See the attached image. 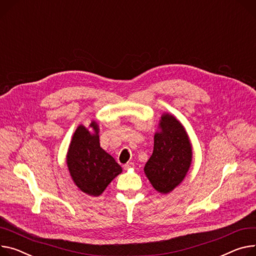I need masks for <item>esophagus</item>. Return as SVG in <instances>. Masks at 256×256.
I'll use <instances>...</instances> for the list:
<instances>
[{
  "mask_svg": "<svg viewBox=\"0 0 256 256\" xmlns=\"http://www.w3.org/2000/svg\"><path fill=\"white\" fill-rule=\"evenodd\" d=\"M133 166H134V164H133L132 162H128V163H126V164H124V165H123V168H124L125 170H128V169L132 168Z\"/></svg>",
  "mask_w": 256,
  "mask_h": 256,
  "instance_id": "obj_1",
  "label": "esophagus"
}]
</instances>
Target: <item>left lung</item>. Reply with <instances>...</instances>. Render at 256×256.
I'll list each match as a JSON object with an SVG mask.
<instances>
[{"instance_id":"left-lung-1","label":"left lung","mask_w":256,"mask_h":256,"mask_svg":"<svg viewBox=\"0 0 256 256\" xmlns=\"http://www.w3.org/2000/svg\"><path fill=\"white\" fill-rule=\"evenodd\" d=\"M159 128L144 173L156 190L168 194L184 180L190 169L192 144L182 124L170 114H162Z\"/></svg>"}]
</instances>
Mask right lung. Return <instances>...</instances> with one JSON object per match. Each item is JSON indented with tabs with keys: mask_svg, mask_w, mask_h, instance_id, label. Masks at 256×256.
I'll return each instance as SVG.
<instances>
[{
	"mask_svg": "<svg viewBox=\"0 0 256 256\" xmlns=\"http://www.w3.org/2000/svg\"><path fill=\"white\" fill-rule=\"evenodd\" d=\"M89 127L93 133L84 125L76 129L68 150L66 164L76 186L89 196H98L122 172V167L100 148L97 123L92 121Z\"/></svg>",
	"mask_w": 256,
	"mask_h": 256,
	"instance_id": "add662e5",
	"label": "right lung"
}]
</instances>
